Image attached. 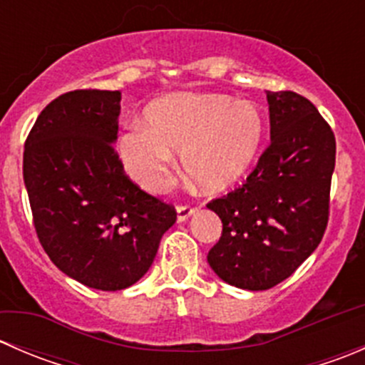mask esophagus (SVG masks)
<instances>
[{"label": "esophagus", "instance_id": "34e87169", "mask_svg": "<svg viewBox=\"0 0 365 365\" xmlns=\"http://www.w3.org/2000/svg\"><path fill=\"white\" fill-rule=\"evenodd\" d=\"M197 208L196 206H190V205H178V208H176V219H178V222H183V220L189 219L192 213H196Z\"/></svg>", "mask_w": 365, "mask_h": 365}]
</instances>
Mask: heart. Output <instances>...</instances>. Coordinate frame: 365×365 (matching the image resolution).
I'll return each instance as SVG.
<instances>
[{
    "instance_id": "b5f03b06",
    "label": "heart",
    "mask_w": 365,
    "mask_h": 365,
    "mask_svg": "<svg viewBox=\"0 0 365 365\" xmlns=\"http://www.w3.org/2000/svg\"><path fill=\"white\" fill-rule=\"evenodd\" d=\"M264 118L254 102L220 93H175L153 102L145 123L128 125L118 141L125 173L160 192L180 152L182 169L205 190H222L245 175L259 152Z\"/></svg>"
}]
</instances>
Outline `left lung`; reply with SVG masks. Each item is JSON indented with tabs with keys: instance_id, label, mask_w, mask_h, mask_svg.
Here are the masks:
<instances>
[{
	"instance_id": "8db88e82",
	"label": "left lung",
	"mask_w": 365,
	"mask_h": 365,
	"mask_svg": "<svg viewBox=\"0 0 365 365\" xmlns=\"http://www.w3.org/2000/svg\"><path fill=\"white\" fill-rule=\"evenodd\" d=\"M270 145L242 187L210 201L222 235L208 263L227 284L251 292L288 279L314 252L330 213L336 138L311 101L267 91Z\"/></svg>"
}]
</instances>
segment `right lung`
Segmentation results:
<instances>
[{"instance_id":"1","label":"right lung","mask_w":365,"mask_h":365,"mask_svg":"<svg viewBox=\"0 0 365 365\" xmlns=\"http://www.w3.org/2000/svg\"><path fill=\"white\" fill-rule=\"evenodd\" d=\"M120 91L73 90L46 106L24 143L23 175L36 237L81 284L118 292L155 259L176 210L141 190L113 148Z\"/></svg>"}]
</instances>
